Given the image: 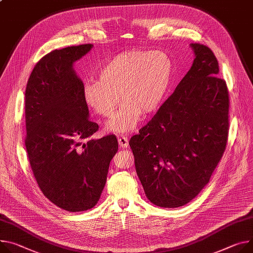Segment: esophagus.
Listing matches in <instances>:
<instances>
[{"mask_svg": "<svg viewBox=\"0 0 253 253\" xmlns=\"http://www.w3.org/2000/svg\"><path fill=\"white\" fill-rule=\"evenodd\" d=\"M119 144L122 148H127L128 146V141H127V138L126 137H121L119 138Z\"/></svg>", "mask_w": 253, "mask_h": 253, "instance_id": "obj_1", "label": "esophagus"}]
</instances>
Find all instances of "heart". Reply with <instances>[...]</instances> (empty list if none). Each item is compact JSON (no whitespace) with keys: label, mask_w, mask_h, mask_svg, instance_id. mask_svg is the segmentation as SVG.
Returning <instances> with one entry per match:
<instances>
[{"label":"heart","mask_w":253,"mask_h":253,"mask_svg":"<svg viewBox=\"0 0 253 253\" xmlns=\"http://www.w3.org/2000/svg\"><path fill=\"white\" fill-rule=\"evenodd\" d=\"M171 75L172 64L166 53L140 49L125 51L101 66L99 79L84 82V100L97 114L109 118L120 103V93L125 102L107 123L106 129L127 131L137 126L143 112L150 114L161 106Z\"/></svg>","instance_id":"obj_1"}]
</instances>
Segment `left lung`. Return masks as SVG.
Returning <instances> with one entry per match:
<instances>
[{
	"instance_id": "1",
	"label": "left lung",
	"mask_w": 253,
	"mask_h": 253,
	"mask_svg": "<svg viewBox=\"0 0 253 253\" xmlns=\"http://www.w3.org/2000/svg\"><path fill=\"white\" fill-rule=\"evenodd\" d=\"M196 59L176 89L129 147L148 200L177 208L209 183L226 149L229 93L206 45L191 43Z\"/></svg>"
}]
</instances>
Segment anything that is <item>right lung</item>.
Returning <instances> with one entry per match:
<instances>
[{"label":"right lung","mask_w":253,"mask_h":253,"mask_svg":"<svg viewBox=\"0 0 253 253\" xmlns=\"http://www.w3.org/2000/svg\"><path fill=\"white\" fill-rule=\"evenodd\" d=\"M92 46L45 54L25 90V147L33 175L44 196L68 211H87L98 203L119 149L114 134L90 139L98 125L89 120L83 82L73 65Z\"/></svg>","instance_id":"right-lung-1"}]
</instances>
